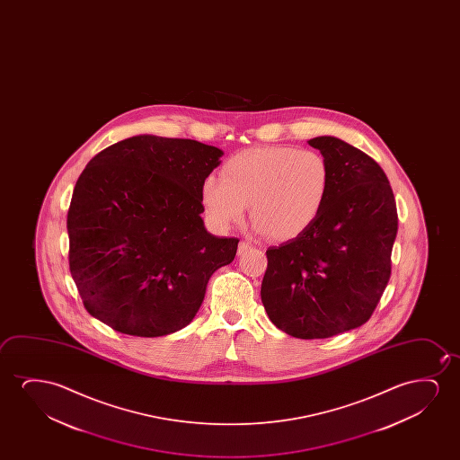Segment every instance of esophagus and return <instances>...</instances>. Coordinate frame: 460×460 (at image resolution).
Wrapping results in <instances>:
<instances>
[{
    "mask_svg": "<svg viewBox=\"0 0 460 460\" xmlns=\"http://www.w3.org/2000/svg\"><path fill=\"white\" fill-rule=\"evenodd\" d=\"M250 248H252V243H250V242H243V240H242V242L239 243V248H237V252H239V254H243V252H248Z\"/></svg>",
    "mask_w": 460,
    "mask_h": 460,
    "instance_id": "obj_1",
    "label": "esophagus"
}]
</instances>
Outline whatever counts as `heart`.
<instances>
[{"label": "heart", "mask_w": 460, "mask_h": 460, "mask_svg": "<svg viewBox=\"0 0 460 460\" xmlns=\"http://www.w3.org/2000/svg\"><path fill=\"white\" fill-rule=\"evenodd\" d=\"M332 189V170L317 151L267 146L227 158L221 179L206 177L201 199L215 226L227 229L252 218L275 240L296 239L314 225Z\"/></svg>", "instance_id": "obj_1"}]
</instances>
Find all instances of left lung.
<instances>
[{
	"mask_svg": "<svg viewBox=\"0 0 460 460\" xmlns=\"http://www.w3.org/2000/svg\"><path fill=\"white\" fill-rule=\"evenodd\" d=\"M332 170L325 208L306 233L267 250L261 298L270 321L300 340H323L369 321L391 275L397 234L384 170L334 137L309 139Z\"/></svg>",
	"mask_w": 460,
	"mask_h": 460,
	"instance_id": "left-lung-1",
	"label": "left lung"
}]
</instances>
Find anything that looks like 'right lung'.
Masks as SVG:
<instances>
[{"mask_svg": "<svg viewBox=\"0 0 460 460\" xmlns=\"http://www.w3.org/2000/svg\"><path fill=\"white\" fill-rule=\"evenodd\" d=\"M223 151L195 139L138 135L99 152L67 214L70 273L89 314L155 338L195 319L208 279L239 239L204 227L201 189Z\"/></svg>", "mask_w": 460, "mask_h": 460, "instance_id": "add662e5", "label": "right lung"}]
</instances>
